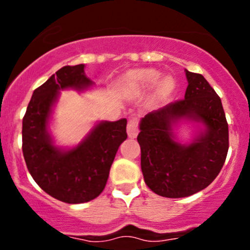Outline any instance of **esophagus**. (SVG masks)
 Instances as JSON below:
<instances>
[{
    "mask_svg": "<svg viewBox=\"0 0 250 250\" xmlns=\"http://www.w3.org/2000/svg\"><path fill=\"white\" fill-rule=\"evenodd\" d=\"M138 133H139V129H138V122L135 118H132V120L128 122L127 134L130 139H134V138L138 137Z\"/></svg>",
    "mask_w": 250,
    "mask_h": 250,
    "instance_id": "esophagus-1",
    "label": "esophagus"
}]
</instances>
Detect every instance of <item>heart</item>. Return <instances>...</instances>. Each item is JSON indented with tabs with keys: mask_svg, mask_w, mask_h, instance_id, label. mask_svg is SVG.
<instances>
[{
	"mask_svg": "<svg viewBox=\"0 0 250 250\" xmlns=\"http://www.w3.org/2000/svg\"><path fill=\"white\" fill-rule=\"evenodd\" d=\"M162 72L157 69H140L129 72L125 77L123 84L133 93H143L150 90L158 83L153 97V104H161L170 97L175 89V82L172 77H165L161 81Z\"/></svg>",
	"mask_w": 250,
	"mask_h": 250,
	"instance_id": "obj_1",
	"label": "heart"
}]
</instances>
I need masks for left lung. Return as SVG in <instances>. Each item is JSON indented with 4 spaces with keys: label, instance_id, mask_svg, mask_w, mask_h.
<instances>
[{
    "label": "left lung",
    "instance_id": "obj_1",
    "mask_svg": "<svg viewBox=\"0 0 250 250\" xmlns=\"http://www.w3.org/2000/svg\"><path fill=\"white\" fill-rule=\"evenodd\" d=\"M185 98L147 113L139 123L138 143L146 185L168 198L188 197L218 176L229 150V125L221 99L202 75L185 70ZM192 122L199 130L181 143L175 130Z\"/></svg>",
    "mask_w": 250,
    "mask_h": 250
}]
</instances>
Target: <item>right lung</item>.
Here are the masks:
<instances>
[{
    "label": "right lung",
    "mask_w": 250,
    "mask_h": 250,
    "mask_svg": "<svg viewBox=\"0 0 250 250\" xmlns=\"http://www.w3.org/2000/svg\"><path fill=\"white\" fill-rule=\"evenodd\" d=\"M84 64L64 66L32 93L22 118V153L37 185L62 202H89L103 192L121 144L127 139V120L99 121L77 145H55L50 133L53 109L60 92L94 87Z\"/></svg>",
    "instance_id": "obj_1"
}]
</instances>
